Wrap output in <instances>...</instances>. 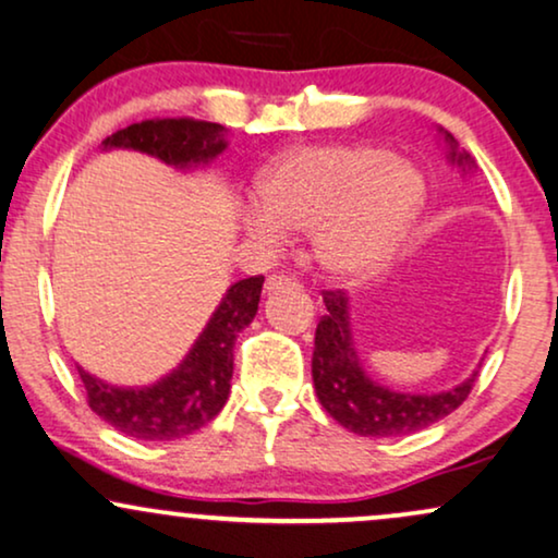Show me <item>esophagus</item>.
<instances>
[{"label": "esophagus", "mask_w": 558, "mask_h": 558, "mask_svg": "<svg viewBox=\"0 0 558 558\" xmlns=\"http://www.w3.org/2000/svg\"><path fill=\"white\" fill-rule=\"evenodd\" d=\"M283 286H291V278H286V275H270V278H267V283H265V291L275 293L278 288H283Z\"/></svg>", "instance_id": "obj_1"}]
</instances>
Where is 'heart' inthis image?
Masks as SVG:
<instances>
[{
    "label": "heart",
    "mask_w": 558,
    "mask_h": 558,
    "mask_svg": "<svg viewBox=\"0 0 558 558\" xmlns=\"http://www.w3.org/2000/svg\"><path fill=\"white\" fill-rule=\"evenodd\" d=\"M257 206L244 208L246 234L283 244L286 231L312 234V255L329 278L363 280L389 263L427 203V182L378 144L299 146L255 180Z\"/></svg>",
    "instance_id": "heart-1"
}]
</instances>
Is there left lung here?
I'll return each mask as SVG.
<instances>
[{"mask_svg":"<svg viewBox=\"0 0 558 558\" xmlns=\"http://www.w3.org/2000/svg\"><path fill=\"white\" fill-rule=\"evenodd\" d=\"M446 159L458 167L461 178L474 174L476 161L458 149V141L448 131L437 129ZM327 314L316 324L312 378L316 397L329 417L363 437H401L420 433L450 412H456L469 397L482 363L469 378L442 391H399L380 384L365 371L350 322V299L342 291L324 293Z\"/></svg>","mask_w":558,"mask_h":558,"instance_id":"8db88e82","label":"left lung"}]
</instances>
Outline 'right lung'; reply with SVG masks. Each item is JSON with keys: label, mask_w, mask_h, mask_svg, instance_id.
Here are the masks:
<instances>
[{"label": "right lung", "mask_w": 558, "mask_h": 558, "mask_svg": "<svg viewBox=\"0 0 558 558\" xmlns=\"http://www.w3.org/2000/svg\"><path fill=\"white\" fill-rule=\"evenodd\" d=\"M227 129L195 118H151L112 133L100 149L141 151L182 174L206 172L227 151ZM265 278H244L227 288L187 355L149 386H118L80 368L92 412L136 440H178L208 425L231 391L234 342L255 319Z\"/></svg>", "instance_id": "add662e5"}]
</instances>
